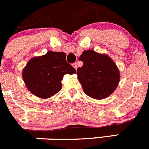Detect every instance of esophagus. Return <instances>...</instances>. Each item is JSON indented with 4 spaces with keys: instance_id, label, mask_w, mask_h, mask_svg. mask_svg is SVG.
<instances>
[{
    "instance_id": "obj_1",
    "label": "esophagus",
    "mask_w": 149,
    "mask_h": 149,
    "mask_svg": "<svg viewBox=\"0 0 149 149\" xmlns=\"http://www.w3.org/2000/svg\"><path fill=\"white\" fill-rule=\"evenodd\" d=\"M72 66L74 67V68L75 69V70H77V62H74V64H72Z\"/></svg>"
}]
</instances>
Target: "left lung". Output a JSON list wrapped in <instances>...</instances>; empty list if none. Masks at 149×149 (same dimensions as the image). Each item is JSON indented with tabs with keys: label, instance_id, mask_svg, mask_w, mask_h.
<instances>
[{
	"label": "left lung",
	"instance_id": "obj_1",
	"mask_svg": "<svg viewBox=\"0 0 149 149\" xmlns=\"http://www.w3.org/2000/svg\"><path fill=\"white\" fill-rule=\"evenodd\" d=\"M79 60L83 65L78 67L77 74L84 93L95 99L109 96L120 81V72L114 61L92 50L84 51Z\"/></svg>",
	"mask_w": 149,
	"mask_h": 149
}]
</instances>
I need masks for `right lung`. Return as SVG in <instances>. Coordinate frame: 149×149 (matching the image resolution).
<instances>
[{"instance_id": "add662e5", "label": "right lung", "mask_w": 149, "mask_h": 149, "mask_svg": "<svg viewBox=\"0 0 149 149\" xmlns=\"http://www.w3.org/2000/svg\"><path fill=\"white\" fill-rule=\"evenodd\" d=\"M76 70L66 61V54L49 51L29 61L22 76L28 90L40 98H49L61 89L63 75Z\"/></svg>"}]
</instances>
